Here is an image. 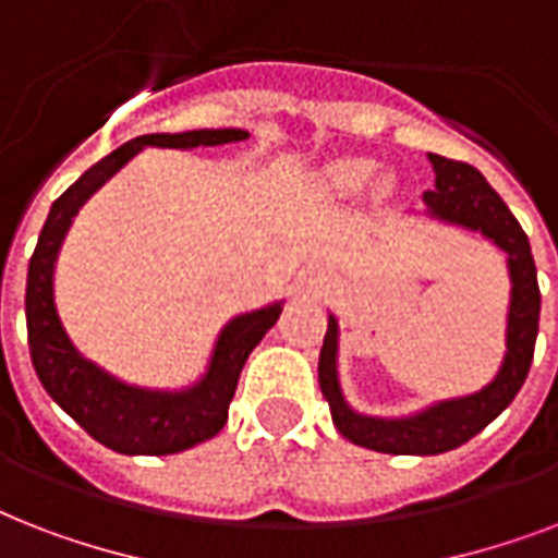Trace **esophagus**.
Returning a JSON list of instances; mask_svg holds the SVG:
<instances>
[{"mask_svg": "<svg viewBox=\"0 0 558 558\" xmlns=\"http://www.w3.org/2000/svg\"><path fill=\"white\" fill-rule=\"evenodd\" d=\"M301 287H304L306 292H315V295H318V292L327 287V275H324V271H315V269L304 271V278H301Z\"/></svg>", "mask_w": 558, "mask_h": 558, "instance_id": "obj_1", "label": "esophagus"}]
</instances>
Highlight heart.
<instances>
[{
    "instance_id": "obj_1",
    "label": "heart",
    "mask_w": 558,
    "mask_h": 558,
    "mask_svg": "<svg viewBox=\"0 0 558 558\" xmlns=\"http://www.w3.org/2000/svg\"><path fill=\"white\" fill-rule=\"evenodd\" d=\"M373 179V165L367 161H339L332 168V182L339 187H348V191H356V187H365Z\"/></svg>"
}]
</instances>
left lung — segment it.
Returning a JSON list of instances; mask_svg holds the SVG:
<instances>
[{
  "label": "left lung",
  "instance_id": "8db88e82",
  "mask_svg": "<svg viewBox=\"0 0 558 558\" xmlns=\"http://www.w3.org/2000/svg\"><path fill=\"white\" fill-rule=\"evenodd\" d=\"M428 159L437 179H434V191H425V205L434 217L481 231L498 248L510 254L512 301L510 318H507V356L495 381H489L472 397L449 399L408 420L359 416L350 411L339 390V376H336L339 324L330 315L322 356H318V385H322L324 399L330 402L332 423L350 442L385 451V454H442L472 440L477 432H484L486 425L510 405L527 379L538 336L542 292H538L536 263H533L524 228L504 205L501 196L489 187V182L481 177V170L466 161L437 156V153H428Z\"/></svg>",
  "mask_w": 558,
  "mask_h": 558
}]
</instances>
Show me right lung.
Returning <instances> with one entry per match:
<instances>
[{"mask_svg":"<svg viewBox=\"0 0 558 558\" xmlns=\"http://www.w3.org/2000/svg\"><path fill=\"white\" fill-rule=\"evenodd\" d=\"M245 130H193V133H153L138 135L124 147H118L92 165L69 191L54 199L37 248L28 263V283H25V322H28L31 362L43 388L74 423L107 449L121 454H177L202 440H210L222 432L228 420V405L234 399L236 379L245 359L266 332L275 327L283 306L271 304L257 313L240 315L228 324L217 341L210 367L199 385L182 393H159V390L130 388L112 379L109 373L72 348L63 324L54 310V260L65 231L81 205L98 191L116 170H121L135 153L153 147H214V144L243 142Z\"/></svg>","mask_w":558,"mask_h":558,"instance_id":"right-lung-1","label":"right lung"}]
</instances>
